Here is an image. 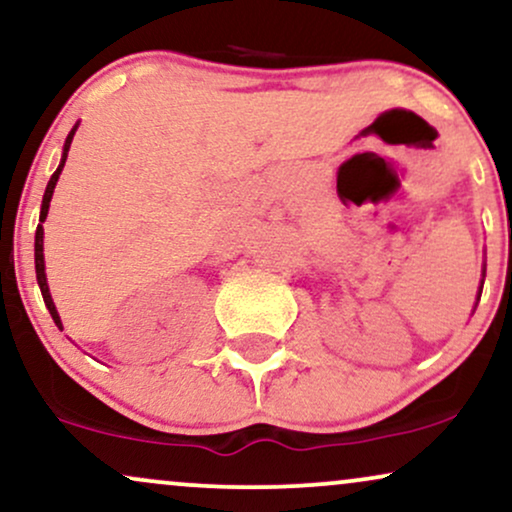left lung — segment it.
Returning <instances> with one entry per match:
<instances>
[{
  "mask_svg": "<svg viewBox=\"0 0 512 512\" xmlns=\"http://www.w3.org/2000/svg\"><path fill=\"white\" fill-rule=\"evenodd\" d=\"M484 276H487V264H484V269H482V283H480V293H477V302H480V295H482V286H484ZM477 302H475V307H477Z\"/></svg>",
  "mask_w": 512,
  "mask_h": 512,
  "instance_id": "obj_1",
  "label": "left lung"
}]
</instances>
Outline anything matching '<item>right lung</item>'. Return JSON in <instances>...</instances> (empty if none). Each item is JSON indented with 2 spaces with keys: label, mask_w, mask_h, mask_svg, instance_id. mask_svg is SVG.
I'll use <instances>...</instances> for the list:
<instances>
[{
  "label": "right lung",
  "mask_w": 512,
  "mask_h": 512,
  "mask_svg": "<svg viewBox=\"0 0 512 512\" xmlns=\"http://www.w3.org/2000/svg\"><path fill=\"white\" fill-rule=\"evenodd\" d=\"M80 125V122H77ZM77 125L70 129V134L66 137V144H63V153H61V163H58L56 172L51 174L49 184H47V191H44V198H42V210H40V224H37V231H35V271H37V283H40V290H42V297H44V304H47L51 319L58 328H63L61 323V316L56 312V304L51 300V293H49V283H47V271H44V219L49 215V203H51V196H54V189H56V181L61 177L63 172V165H66V158H68V151H70V144H73V137L77 132Z\"/></svg>",
  "instance_id": "add662e5"
}]
</instances>
